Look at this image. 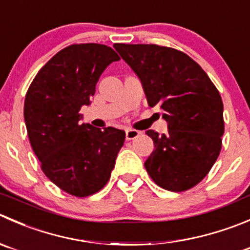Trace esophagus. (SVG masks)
Masks as SVG:
<instances>
[{
  "mask_svg": "<svg viewBox=\"0 0 250 250\" xmlns=\"http://www.w3.org/2000/svg\"><path fill=\"white\" fill-rule=\"evenodd\" d=\"M140 134L139 130H135V129H127L125 130V139L127 140H132L135 139L138 135Z\"/></svg>",
  "mask_w": 250,
  "mask_h": 250,
  "instance_id": "34e87169",
  "label": "esophagus"
}]
</instances>
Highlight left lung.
<instances>
[{
    "mask_svg": "<svg viewBox=\"0 0 250 250\" xmlns=\"http://www.w3.org/2000/svg\"><path fill=\"white\" fill-rule=\"evenodd\" d=\"M113 47L140 79L150 107H160L167 122L166 134L146 130L155 145L144 164L147 173L164 189H190L221 150L224 104L216 86L182 51L145 43Z\"/></svg>",
    "mask_w": 250,
    "mask_h": 250,
    "instance_id": "1",
    "label": "left lung"
}]
</instances>
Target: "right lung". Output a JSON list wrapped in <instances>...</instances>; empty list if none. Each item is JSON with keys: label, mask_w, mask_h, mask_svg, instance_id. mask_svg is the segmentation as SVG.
Returning <instances> with one entry per match:
<instances>
[{"label": "right lung", "mask_w": 250, "mask_h": 250, "mask_svg": "<svg viewBox=\"0 0 250 250\" xmlns=\"http://www.w3.org/2000/svg\"><path fill=\"white\" fill-rule=\"evenodd\" d=\"M120 60L111 47L76 43L39 71L24 101V121L41 169L52 183L78 198L99 192L110 179L125 130L81 123L106 67Z\"/></svg>", "instance_id": "add662e5"}]
</instances>
